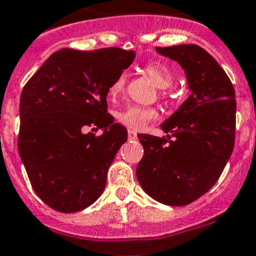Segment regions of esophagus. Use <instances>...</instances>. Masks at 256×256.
<instances>
[{
	"label": "esophagus",
	"instance_id": "obj_1",
	"mask_svg": "<svg viewBox=\"0 0 256 256\" xmlns=\"http://www.w3.org/2000/svg\"><path fill=\"white\" fill-rule=\"evenodd\" d=\"M128 140H136V139H138L136 131L128 130Z\"/></svg>",
	"mask_w": 256,
	"mask_h": 256
}]
</instances>
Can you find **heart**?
<instances>
[{"instance_id":"1","label":"heart","mask_w":256,"mask_h":256,"mask_svg":"<svg viewBox=\"0 0 256 256\" xmlns=\"http://www.w3.org/2000/svg\"><path fill=\"white\" fill-rule=\"evenodd\" d=\"M143 72L153 81L156 86L161 90H166L174 82L175 77L172 70L161 62H152L144 66ZM126 84V74H120L116 81L110 88V94L112 96L120 94ZM157 117V112L152 108H140V106H128L122 112L118 113V121L125 126L131 128H142L150 121Z\"/></svg>"}]
</instances>
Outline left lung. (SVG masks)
<instances>
[{"label":"left lung","instance_id":"1","mask_svg":"<svg viewBox=\"0 0 256 256\" xmlns=\"http://www.w3.org/2000/svg\"><path fill=\"white\" fill-rule=\"evenodd\" d=\"M178 62L190 95L161 125L166 136L138 135L144 156L136 178L144 192L168 206H184L216 183L234 146V88L214 58L197 45L156 48Z\"/></svg>","mask_w":256,"mask_h":256}]
</instances>
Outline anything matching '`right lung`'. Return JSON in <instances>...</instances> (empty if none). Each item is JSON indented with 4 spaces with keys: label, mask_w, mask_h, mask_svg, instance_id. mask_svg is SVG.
Listing matches in <instances>:
<instances>
[{
    "label": "right lung",
    "mask_w": 256,
    "mask_h": 256,
    "mask_svg": "<svg viewBox=\"0 0 256 256\" xmlns=\"http://www.w3.org/2000/svg\"><path fill=\"white\" fill-rule=\"evenodd\" d=\"M134 58L118 48H62L24 86L18 150L32 188L51 208L81 211L103 193L108 168L128 140V130L106 113V94ZM88 126L104 132L85 134Z\"/></svg>",
    "instance_id": "add662e5"
}]
</instances>
